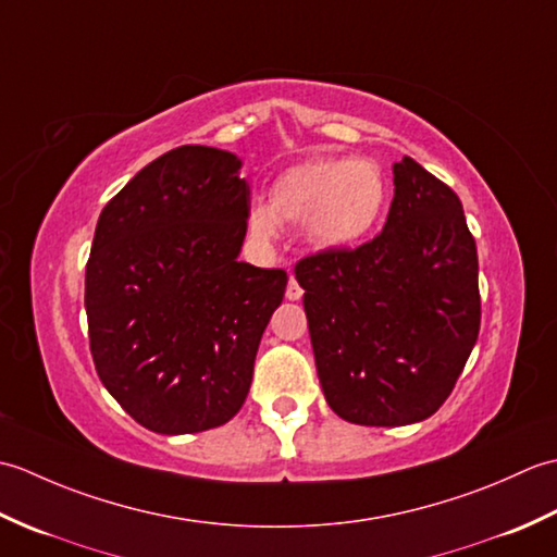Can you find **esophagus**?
Instances as JSON below:
<instances>
[{
  "label": "esophagus",
  "instance_id": "1",
  "mask_svg": "<svg viewBox=\"0 0 557 557\" xmlns=\"http://www.w3.org/2000/svg\"><path fill=\"white\" fill-rule=\"evenodd\" d=\"M304 297V289L299 287V282L294 280V277H289V285H287V299L289 301H299Z\"/></svg>",
  "mask_w": 557,
  "mask_h": 557
}]
</instances>
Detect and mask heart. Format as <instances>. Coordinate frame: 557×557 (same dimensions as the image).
I'll list each match as a JSON object with an SVG mask.
<instances>
[{
  "instance_id": "b5f03b06",
  "label": "heart",
  "mask_w": 557,
  "mask_h": 557,
  "mask_svg": "<svg viewBox=\"0 0 557 557\" xmlns=\"http://www.w3.org/2000/svg\"><path fill=\"white\" fill-rule=\"evenodd\" d=\"M389 184L373 158H311L292 164L270 186V206H253L248 227L272 239L280 222H301L315 248L335 251L363 242L383 220Z\"/></svg>"
}]
</instances>
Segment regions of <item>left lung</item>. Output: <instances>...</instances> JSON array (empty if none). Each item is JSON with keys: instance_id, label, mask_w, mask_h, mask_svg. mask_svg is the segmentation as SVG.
<instances>
[{"instance_id": "obj_1", "label": "left lung", "mask_w": 557, "mask_h": 557, "mask_svg": "<svg viewBox=\"0 0 557 557\" xmlns=\"http://www.w3.org/2000/svg\"><path fill=\"white\" fill-rule=\"evenodd\" d=\"M393 174L381 234L294 268L327 405L359 425L441 409L481 325L476 242L457 194L411 158Z\"/></svg>"}]
</instances>
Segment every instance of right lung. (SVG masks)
<instances>
[{"label":"right lung","instance_id":"add662e5","mask_svg":"<svg viewBox=\"0 0 557 557\" xmlns=\"http://www.w3.org/2000/svg\"><path fill=\"white\" fill-rule=\"evenodd\" d=\"M227 150L182 146L102 208L86 265L90 354L128 417L164 435L227 423L287 272L239 260L251 191Z\"/></svg>","mask_w":557,"mask_h":557}]
</instances>
